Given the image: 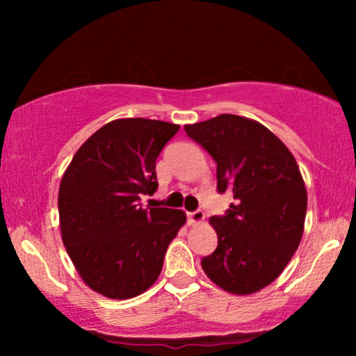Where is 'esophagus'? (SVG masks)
I'll return each mask as SVG.
<instances>
[{
    "instance_id": "obj_1",
    "label": "esophagus",
    "mask_w": 356,
    "mask_h": 356,
    "mask_svg": "<svg viewBox=\"0 0 356 356\" xmlns=\"http://www.w3.org/2000/svg\"><path fill=\"white\" fill-rule=\"evenodd\" d=\"M204 212L202 211H196V212H189L188 213V220H189V223H191V225H197V223H201V222H204Z\"/></svg>"
}]
</instances>
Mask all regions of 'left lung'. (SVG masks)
Returning a JSON list of instances; mask_svg holds the SVG:
<instances>
[{
    "mask_svg": "<svg viewBox=\"0 0 356 356\" xmlns=\"http://www.w3.org/2000/svg\"><path fill=\"white\" fill-rule=\"evenodd\" d=\"M184 131L217 163L218 193L235 202L227 216L211 217L218 245L201 261L206 275L232 295L270 285L303 236L308 194L289 147L259 121L218 115Z\"/></svg>",
    "mask_w": 356,
    "mask_h": 356,
    "instance_id": "obj_1",
    "label": "left lung"
}]
</instances>
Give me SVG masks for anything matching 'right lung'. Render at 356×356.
I'll list each match as a JSON object with an SVG mask.
<instances>
[{
    "mask_svg": "<svg viewBox=\"0 0 356 356\" xmlns=\"http://www.w3.org/2000/svg\"><path fill=\"white\" fill-rule=\"evenodd\" d=\"M178 129L159 120H113L81 145L63 175V243L84 284L106 298L128 300L152 286L186 223L178 209L139 204L140 194L157 189L155 160Z\"/></svg>",
    "mask_w": 356,
    "mask_h": 356,
    "instance_id": "add662e5",
    "label": "right lung"
}]
</instances>
